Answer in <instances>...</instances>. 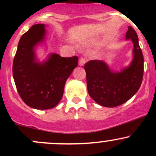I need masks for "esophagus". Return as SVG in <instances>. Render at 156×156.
Returning a JSON list of instances; mask_svg holds the SVG:
<instances>
[{"label":"esophagus","mask_w":156,"mask_h":156,"mask_svg":"<svg viewBox=\"0 0 156 156\" xmlns=\"http://www.w3.org/2000/svg\"><path fill=\"white\" fill-rule=\"evenodd\" d=\"M85 62H86V60H85V59H84V57H81V58H80V59H79V65L81 66H84V64H85Z\"/></svg>","instance_id":"esophagus-1"}]
</instances>
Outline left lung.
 Masks as SVG:
<instances>
[{"mask_svg": "<svg viewBox=\"0 0 156 156\" xmlns=\"http://www.w3.org/2000/svg\"><path fill=\"white\" fill-rule=\"evenodd\" d=\"M127 40L133 44V59L121 72H113L105 62L98 59L85 63L87 91L97 103L106 107H115L130 100L140 87L144 76V56L134 29L129 26Z\"/></svg>", "mask_w": 156, "mask_h": 156, "instance_id": "1", "label": "left lung"}]
</instances>
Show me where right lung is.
I'll use <instances>...</instances> for the list:
<instances>
[{
    "label": "right lung",
    "mask_w": 156,
    "mask_h": 156,
    "mask_svg": "<svg viewBox=\"0 0 156 156\" xmlns=\"http://www.w3.org/2000/svg\"><path fill=\"white\" fill-rule=\"evenodd\" d=\"M45 35V25L31 26L20 38L12 63V76L20 97L36 109H49L59 103L66 81L78 62V56L61 57L56 53L38 62L34 48L44 41Z\"/></svg>",
    "instance_id": "right-lung-1"
}]
</instances>
